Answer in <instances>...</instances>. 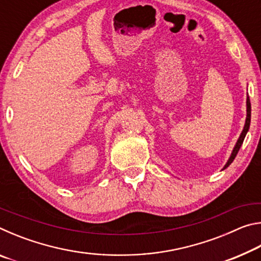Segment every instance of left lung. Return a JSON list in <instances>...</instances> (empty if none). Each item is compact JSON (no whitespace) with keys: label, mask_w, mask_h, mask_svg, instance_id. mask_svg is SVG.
<instances>
[{"label":"left lung","mask_w":261,"mask_h":261,"mask_svg":"<svg viewBox=\"0 0 261 261\" xmlns=\"http://www.w3.org/2000/svg\"><path fill=\"white\" fill-rule=\"evenodd\" d=\"M250 122H251V102H250V98H249V96H247V98H246V120H245L244 127H243V131H242V134H241V136H240V138H238L237 143H236V145H235V147H233V149H232L230 158L228 159V161H227L226 165H224L222 170H224V169H226V168H228L229 166H230L231 162L233 161V159L236 158L237 153H238V151H240V148H241V146H242L243 141H244V138H245V136H246V134H247V131H249Z\"/></svg>","instance_id":"8db88e82"}]
</instances>
